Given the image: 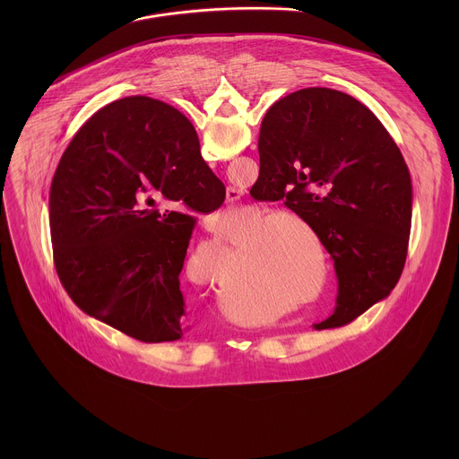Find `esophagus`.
Here are the masks:
<instances>
[{
    "label": "esophagus",
    "instance_id": "obj_1",
    "mask_svg": "<svg viewBox=\"0 0 459 459\" xmlns=\"http://www.w3.org/2000/svg\"><path fill=\"white\" fill-rule=\"evenodd\" d=\"M241 198V192L238 190V188H234V186H229L227 188V202L229 204H234V202H238Z\"/></svg>",
    "mask_w": 459,
    "mask_h": 459
}]
</instances>
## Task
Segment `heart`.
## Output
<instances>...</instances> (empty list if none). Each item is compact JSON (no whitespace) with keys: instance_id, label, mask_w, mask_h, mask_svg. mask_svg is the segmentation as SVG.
Returning <instances> with one entry per match:
<instances>
[{"instance_id":"1","label":"heart","mask_w":459,"mask_h":459,"mask_svg":"<svg viewBox=\"0 0 459 459\" xmlns=\"http://www.w3.org/2000/svg\"><path fill=\"white\" fill-rule=\"evenodd\" d=\"M261 220L265 221L252 239L238 250L241 276L230 290V299L245 308H271L265 312V317L276 319L292 308L317 299L329 280V269H326V254L321 239L307 221L294 214H274L273 211H261ZM292 226L313 241L318 257L317 281L311 249L299 239ZM209 264L215 267L212 266L213 269L202 279L201 269H208ZM223 261L214 264L212 255L200 248L190 259L188 276L194 283L214 285L223 276Z\"/></svg>"}]
</instances>
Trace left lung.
<instances>
[{"label": "left lung", "instance_id": "8db88e82", "mask_svg": "<svg viewBox=\"0 0 459 459\" xmlns=\"http://www.w3.org/2000/svg\"><path fill=\"white\" fill-rule=\"evenodd\" d=\"M257 151V188L285 200L334 259L336 307L312 326L349 325L390 294L405 267L412 185L398 145L356 98L310 87L267 110Z\"/></svg>", "mask_w": 459, "mask_h": 459}]
</instances>
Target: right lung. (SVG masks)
Returning <instances> with one entry per match:
<instances>
[{"label":"right lung","mask_w":459,"mask_h":459,"mask_svg":"<svg viewBox=\"0 0 459 459\" xmlns=\"http://www.w3.org/2000/svg\"><path fill=\"white\" fill-rule=\"evenodd\" d=\"M223 200L181 112L147 96L112 101L78 130L52 179L59 281L119 333L176 342L188 331L179 273L195 220L186 211L211 212Z\"/></svg>","instance_id":"obj_1"}]
</instances>
